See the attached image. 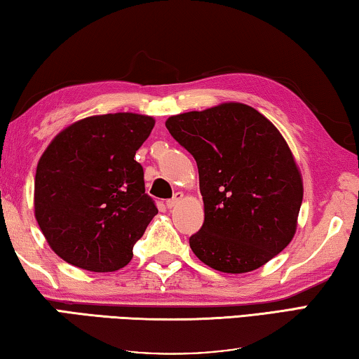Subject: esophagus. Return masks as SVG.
Returning a JSON list of instances; mask_svg holds the SVG:
<instances>
[{
    "mask_svg": "<svg viewBox=\"0 0 359 359\" xmlns=\"http://www.w3.org/2000/svg\"><path fill=\"white\" fill-rule=\"evenodd\" d=\"M182 200H184V193L177 191V193H175V195H174V198H170V200L166 201V206H168L169 209H172V208L177 206V204H179Z\"/></svg>",
    "mask_w": 359,
    "mask_h": 359,
    "instance_id": "obj_1",
    "label": "esophagus"
}]
</instances>
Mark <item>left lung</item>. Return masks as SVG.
Masks as SVG:
<instances>
[{
	"instance_id": "obj_1",
	"label": "left lung",
	"mask_w": 359,
	"mask_h": 359,
	"mask_svg": "<svg viewBox=\"0 0 359 359\" xmlns=\"http://www.w3.org/2000/svg\"><path fill=\"white\" fill-rule=\"evenodd\" d=\"M170 135L195 158L204 203L190 248L222 273L260 269L292 241L304 182L270 119L240 102L169 116Z\"/></svg>"
}]
</instances>
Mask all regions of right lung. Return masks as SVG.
I'll return each instance as SVG.
<instances>
[{
	"label": "right lung",
	"instance_id": "obj_1",
	"mask_svg": "<svg viewBox=\"0 0 359 359\" xmlns=\"http://www.w3.org/2000/svg\"><path fill=\"white\" fill-rule=\"evenodd\" d=\"M153 126L151 116L108 113L72 123L50 140L36 166L33 204L60 259L95 273L133 259L135 241L158 214L134 159Z\"/></svg>",
	"mask_w": 359,
	"mask_h": 359
}]
</instances>
